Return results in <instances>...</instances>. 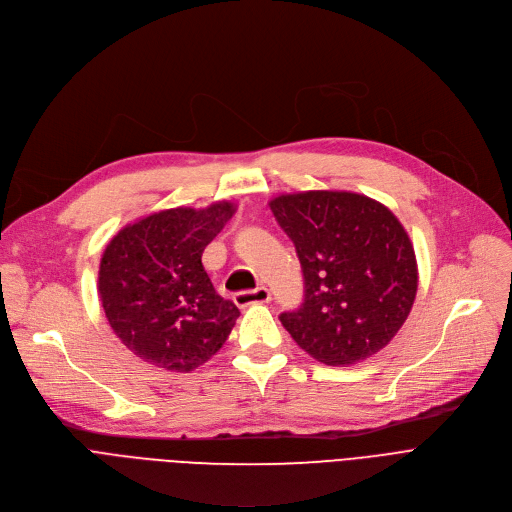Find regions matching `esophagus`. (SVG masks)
<instances>
[{"mask_svg": "<svg viewBox=\"0 0 512 512\" xmlns=\"http://www.w3.org/2000/svg\"><path fill=\"white\" fill-rule=\"evenodd\" d=\"M233 302L239 306V308H248V306H254V304H266L270 302V291L260 285L256 289H250V291H239L233 295Z\"/></svg>", "mask_w": 512, "mask_h": 512, "instance_id": "esophagus-1", "label": "esophagus"}]
</instances>
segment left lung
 <instances>
[{"label": "left lung", "instance_id": "8db88e82", "mask_svg": "<svg viewBox=\"0 0 512 512\" xmlns=\"http://www.w3.org/2000/svg\"><path fill=\"white\" fill-rule=\"evenodd\" d=\"M304 273V304L283 312L293 341L326 366L386 347L417 293L413 244L390 210L355 192L310 190L270 200Z\"/></svg>", "mask_w": 512, "mask_h": 512}]
</instances>
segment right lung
<instances>
[{"instance_id":"1","label":"right lung","mask_w":512,"mask_h":512,"mask_svg":"<svg viewBox=\"0 0 512 512\" xmlns=\"http://www.w3.org/2000/svg\"><path fill=\"white\" fill-rule=\"evenodd\" d=\"M235 206H177L126 225L107 244L99 295L113 333L144 362L192 372L227 341L239 310L202 266Z\"/></svg>"}]
</instances>
